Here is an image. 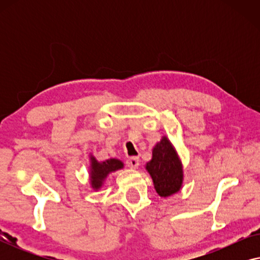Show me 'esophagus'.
Instances as JSON below:
<instances>
[{"label":"esophagus","mask_w":260,"mask_h":260,"mask_svg":"<svg viewBox=\"0 0 260 260\" xmlns=\"http://www.w3.org/2000/svg\"><path fill=\"white\" fill-rule=\"evenodd\" d=\"M126 165H127V167H130L131 169H137L138 166H140V158H138V157L127 158Z\"/></svg>","instance_id":"obj_1"}]
</instances>
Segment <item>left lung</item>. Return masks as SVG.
I'll return each mask as SVG.
<instances>
[{
    "label": "left lung",
    "instance_id": "8db88e82",
    "mask_svg": "<svg viewBox=\"0 0 260 260\" xmlns=\"http://www.w3.org/2000/svg\"><path fill=\"white\" fill-rule=\"evenodd\" d=\"M156 193L168 198L179 193L183 184V166L175 147L167 136L152 148V157L145 165Z\"/></svg>",
    "mask_w": 260,
    "mask_h": 260
}]
</instances>
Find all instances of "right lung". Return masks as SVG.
Here are the masks:
<instances>
[{
	"mask_svg": "<svg viewBox=\"0 0 260 260\" xmlns=\"http://www.w3.org/2000/svg\"><path fill=\"white\" fill-rule=\"evenodd\" d=\"M124 163L118 158H109L106 161L98 162L92 154H90V167H88V176L90 184L93 190H99L104 184L109 174L123 169Z\"/></svg>",
	"mask_w": 260,
	"mask_h": 260,
	"instance_id": "1",
	"label": "right lung"
}]
</instances>
